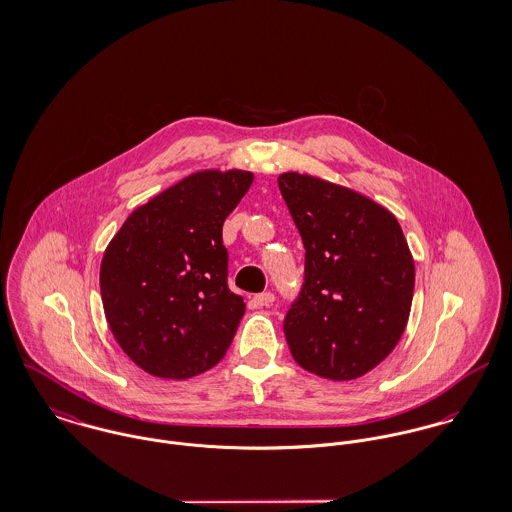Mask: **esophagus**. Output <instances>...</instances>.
<instances>
[{
  "mask_svg": "<svg viewBox=\"0 0 512 512\" xmlns=\"http://www.w3.org/2000/svg\"><path fill=\"white\" fill-rule=\"evenodd\" d=\"M274 293L270 292H264V293H258V295H254V305H258V307H270L272 303H274Z\"/></svg>",
  "mask_w": 512,
  "mask_h": 512,
  "instance_id": "1",
  "label": "esophagus"
}]
</instances>
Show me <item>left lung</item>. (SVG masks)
<instances>
[{"instance_id":"8db88e82","label":"left lung","mask_w":512,"mask_h":512,"mask_svg":"<svg viewBox=\"0 0 512 512\" xmlns=\"http://www.w3.org/2000/svg\"><path fill=\"white\" fill-rule=\"evenodd\" d=\"M305 246L303 286L284 333L295 363L353 380L400 341L414 295V260L396 217L363 195L299 173L278 179Z\"/></svg>"}]
</instances>
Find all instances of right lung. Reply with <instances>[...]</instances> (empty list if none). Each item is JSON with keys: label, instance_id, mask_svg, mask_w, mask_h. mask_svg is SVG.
<instances>
[{"label": "right lung", "instance_id": "obj_1", "mask_svg": "<svg viewBox=\"0 0 512 512\" xmlns=\"http://www.w3.org/2000/svg\"><path fill=\"white\" fill-rule=\"evenodd\" d=\"M254 181L201 171L136 209L108 244L100 293L122 351L149 374L183 380L220 363L244 301L228 290L222 224Z\"/></svg>", "mask_w": 512, "mask_h": 512}]
</instances>
